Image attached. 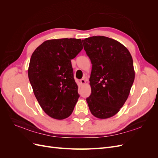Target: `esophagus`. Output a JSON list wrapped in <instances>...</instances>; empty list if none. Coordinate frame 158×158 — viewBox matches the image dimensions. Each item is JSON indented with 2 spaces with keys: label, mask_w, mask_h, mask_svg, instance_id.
Instances as JSON below:
<instances>
[{
  "label": "esophagus",
  "mask_w": 158,
  "mask_h": 158,
  "mask_svg": "<svg viewBox=\"0 0 158 158\" xmlns=\"http://www.w3.org/2000/svg\"><path fill=\"white\" fill-rule=\"evenodd\" d=\"M80 83L82 85H84L85 84V80L84 78H82L80 80Z\"/></svg>",
  "instance_id": "1"
}]
</instances>
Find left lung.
Returning <instances> with one entry per match:
<instances>
[{"mask_svg":"<svg viewBox=\"0 0 158 158\" xmlns=\"http://www.w3.org/2000/svg\"><path fill=\"white\" fill-rule=\"evenodd\" d=\"M92 64L86 98L91 113L99 118L117 114L128 97L135 73L130 52L121 43L105 36L82 40Z\"/></svg>","mask_w":158,"mask_h":158,"instance_id":"8db88e82","label":"left lung"}]
</instances>
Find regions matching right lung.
<instances>
[{
  "mask_svg": "<svg viewBox=\"0 0 158 158\" xmlns=\"http://www.w3.org/2000/svg\"><path fill=\"white\" fill-rule=\"evenodd\" d=\"M82 49L80 39L51 40L43 43L31 56L28 78L41 107L52 118L69 117L80 97L71 59Z\"/></svg>",
  "mask_w": 158,
  "mask_h": 158,
  "instance_id": "right-lung-1",
  "label": "right lung"
}]
</instances>
